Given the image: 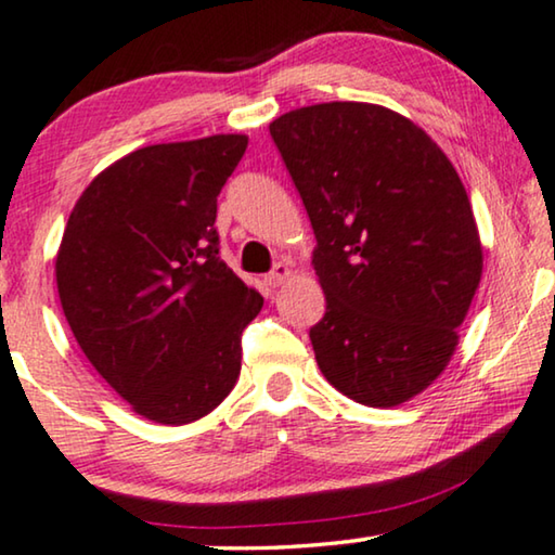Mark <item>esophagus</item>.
Masks as SVG:
<instances>
[{
  "mask_svg": "<svg viewBox=\"0 0 555 555\" xmlns=\"http://www.w3.org/2000/svg\"><path fill=\"white\" fill-rule=\"evenodd\" d=\"M292 276H294V271H292V267H288V263H276L274 271H271V274L267 276V284L276 288L281 284H286V281Z\"/></svg>",
  "mask_w": 555,
  "mask_h": 555,
  "instance_id": "34e87169",
  "label": "esophagus"
}]
</instances>
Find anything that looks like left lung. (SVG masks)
Masks as SVG:
<instances>
[{
  "label": "left lung",
  "instance_id": "left-lung-1",
  "mask_svg": "<svg viewBox=\"0 0 555 555\" xmlns=\"http://www.w3.org/2000/svg\"><path fill=\"white\" fill-rule=\"evenodd\" d=\"M269 130L317 236L319 370L349 400L397 408L444 372L480 286L465 185L420 125L382 105L319 103Z\"/></svg>",
  "mask_w": 555,
  "mask_h": 555
}]
</instances>
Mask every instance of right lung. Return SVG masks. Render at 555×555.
Returning <instances> with one entry per match:
<instances>
[{"mask_svg": "<svg viewBox=\"0 0 555 555\" xmlns=\"http://www.w3.org/2000/svg\"><path fill=\"white\" fill-rule=\"evenodd\" d=\"M248 138L138 147L77 198L54 276L77 345L132 412L189 425L241 374V334L263 307L218 259L216 198Z\"/></svg>", "mask_w": 555, "mask_h": 555, "instance_id": "right-lung-1", "label": "right lung"}]
</instances>
